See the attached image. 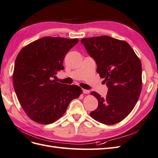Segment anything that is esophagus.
<instances>
[{
    "mask_svg": "<svg viewBox=\"0 0 158 158\" xmlns=\"http://www.w3.org/2000/svg\"><path fill=\"white\" fill-rule=\"evenodd\" d=\"M89 90H86V89H83V93L84 94H89Z\"/></svg>",
    "mask_w": 158,
    "mask_h": 158,
    "instance_id": "34e87169",
    "label": "esophagus"
}]
</instances>
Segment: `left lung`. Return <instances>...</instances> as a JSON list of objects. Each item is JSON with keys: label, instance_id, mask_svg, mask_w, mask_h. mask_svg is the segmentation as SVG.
I'll list each match as a JSON object with an SVG mask.
<instances>
[{"label": "left lung", "instance_id": "1", "mask_svg": "<svg viewBox=\"0 0 158 158\" xmlns=\"http://www.w3.org/2000/svg\"><path fill=\"white\" fill-rule=\"evenodd\" d=\"M81 42L95 61L97 73L109 89L105 98L91 93L98 105L90 116L104 124L120 123L131 112L140 95V60L127 42L108 35L83 38Z\"/></svg>", "mask_w": 158, "mask_h": 158}]
</instances>
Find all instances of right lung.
Returning <instances> with one entry per match:
<instances>
[{
    "label": "right lung",
    "instance_id": "1",
    "mask_svg": "<svg viewBox=\"0 0 158 158\" xmlns=\"http://www.w3.org/2000/svg\"><path fill=\"white\" fill-rule=\"evenodd\" d=\"M79 40L44 37L22 48L13 71L18 99L30 119L42 124L53 123L64 114L70 102L82 93L77 85L53 79L64 70L67 53Z\"/></svg>",
    "mask_w": 158,
    "mask_h": 158
}]
</instances>
